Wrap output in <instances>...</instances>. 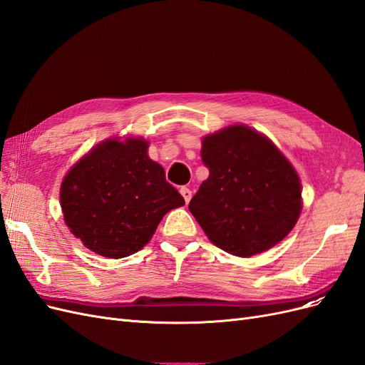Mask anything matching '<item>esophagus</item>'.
Returning a JSON list of instances; mask_svg holds the SVG:
<instances>
[{
	"instance_id": "obj_1",
	"label": "esophagus",
	"mask_w": 365,
	"mask_h": 365,
	"mask_svg": "<svg viewBox=\"0 0 365 365\" xmlns=\"http://www.w3.org/2000/svg\"><path fill=\"white\" fill-rule=\"evenodd\" d=\"M181 195H182L185 202H189L192 200V190L189 189V187H181Z\"/></svg>"
}]
</instances>
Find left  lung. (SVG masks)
<instances>
[{
  "mask_svg": "<svg viewBox=\"0 0 365 365\" xmlns=\"http://www.w3.org/2000/svg\"><path fill=\"white\" fill-rule=\"evenodd\" d=\"M208 178L189 204L216 247L251 257L289 235L302 212L300 178L274 143L244 125L202 140Z\"/></svg>",
  "mask_w": 365,
  "mask_h": 365,
  "instance_id": "8db88e82",
  "label": "left lung"
}]
</instances>
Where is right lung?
<instances>
[{"label": "right lung", "instance_id": "add662e5", "mask_svg": "<svg viewBox=\"0 0 365 365\" xmlns=\"http://www.w3.org/2000/svg\"><path fill=\"white\" fill-rule=\"evenodd\" d=\"M143 138H109L77 161L61 185L65 224L98 256L128 257L150 240L163 216L184 205L148 155Z\"/></svg>", "mask_w": 365, "mask_h": 365}]
</instances>
